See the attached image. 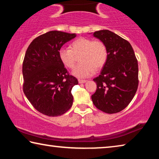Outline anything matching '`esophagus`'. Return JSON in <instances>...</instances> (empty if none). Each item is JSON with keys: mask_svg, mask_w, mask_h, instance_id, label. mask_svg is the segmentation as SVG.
I'll list each match as a JSON object with an SVG mask.
<instances>
[{"mask_svg": "<svg viewBox=\"0 0 159 159\" xmlns=\"http://www.w3.org/2000/svg\"><path fill=\"white\" fill-rule=\"evenodd\" d=\"M86 82L85 80H83V79H79V83H84Z\"/></svg>", "mask_w": 159, "mask_h": 159, "instance_id": "obj_1", "label": "esophagus"}]
</instances>
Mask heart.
<instances>
[{
  "instance_id": "heart-1",
  "label": "heart",
  "mask_w": 159,
  "mask_h": 159,
  "mask_svg": "<svg viewBox=\"0 0 159 159\" xmlns=\"http://www.w3.org/2000/svg\"><path fill=\"white\" fill-rule=\"evenodd\" d=\"M69 49L61 48L58 51L59 60L66 68L72 69L79 55L80 62L72 74L78 78L89 77L103 68L108 60V49L104 42L89 38L80 37L71 41Z\"/></svg>"
}]
</instances>
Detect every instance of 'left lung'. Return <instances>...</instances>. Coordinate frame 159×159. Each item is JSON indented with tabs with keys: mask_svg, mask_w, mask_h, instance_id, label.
I'll return each mask as SVG.
<instances>
[{
	"mask_svg": "<svg viewBox=\"0 0 159 159\" xmlns=\"http://www.w3.org/2000/svg\"><path fill=\"white\" fill-rule=\"evenodd\" d=\"M94 36L104 42L109 56L91 96L97 108L107 114L118 113L127 107L138 87V63L130 43L109 30L95 31Z\"/></svg>",
	"mask_w": 159,
	"mask_h": 159,
	"instance_id": "left-lung-1",
	"label": "left lung"
}]
</instances>
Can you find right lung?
<instances>
[{
	"label": "right lung",
	"instance_id": "add662e5",
	"mask_svg": "<svg viewBox=\"0 0 159 159\" xmlns=\"http://www.w3.org/2000/svg\"><path fill=\"white\" fill-rule=\"evenodd\" d=\"M76 34L50 31L29 45L22 64L23 92L35 109L48 116L66 112L73 104L71 90L79 82L59 60L61 46Z\"/></svg>",
	"mask_w": 159,
	"mask_h": 159
}]
</instances>
